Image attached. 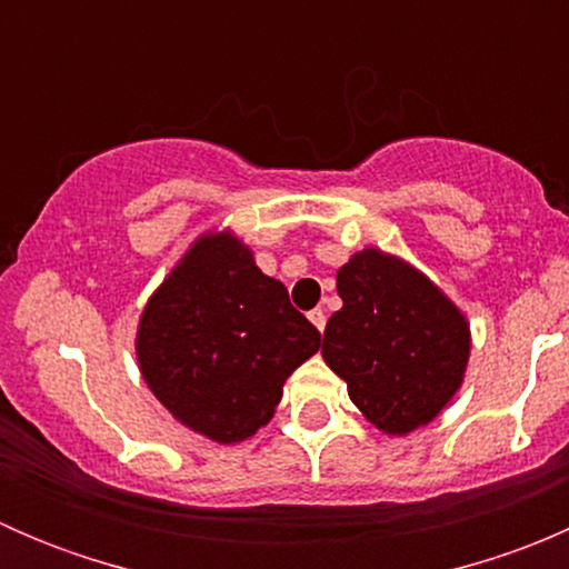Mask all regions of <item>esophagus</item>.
<instances>
[{
  "mask_svg": "<svg viewBox=\"0 0 569 569\" xmlns=\"http://www.w3.org/2000/svg\"><path fill=\"white\" fill-rule=\"evenodd\" d=\"M308 319H311V325L317 327L319 332H325V325H327V317H325V311H321V308H313L311 313H308Z\"/></svg>",
  "mask_w": 569,
  "mask_h": 569,
  "instance_id": "34e87169",
  "label": "esophagus"
}]
</instances>
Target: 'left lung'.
Segmentation results:
<instances>
[{"label": "left lung", "instance_id": "1", "mask_svg": "<svg viewBox=\"0 0 569 569\" xmlns=\"http://www.w3.org/2000/svg\"><path fill=\"white\" fill-rule=\"evenodd\" d=\"M336 289L343 306L327 321L321 358L355 407L388 438L432 423L468 371L470 325L457 302L380 248L355 252Z\"/></svg>", "mask_w": 569, "mask_h": 569}]
</instances>
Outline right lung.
<instances>
[{"label": "right lung", "instance_id": "obj_1", "mask_svg": "<svg viewBox=\"0 0 569 569\" xmlns=\"http://www.w3.org/2000/svg\"><path fill=\"white\" fill-rule=\"evenodd\" d=\"M319 330L231 228L203 231L137 321L140 375L189 432L237 446L267 427Z\"/></svg>", "mask_w": 569, "mask_h": 569}]
</instances>
